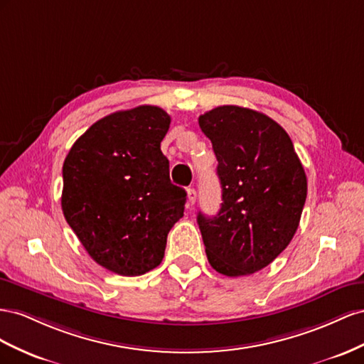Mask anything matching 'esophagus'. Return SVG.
I'll list each match as a JSON object with an SVG mask.
<instances>
[{
    "label": "esophagus",
    "mask_w": 364,
    "mask_h": 364,
    "mask_svg": "<svg viewBox=\"0 0 364 364\" xmlns=\"http://www.w3.org/2000/svg\"><path fill=\"white\" fill-rule=\"evenodd\" d=\"M195 201H196V191L193 188H189L188 189V204L193 205Z\"/></svg>",
    "instance_id": "1"
}]
</instances>
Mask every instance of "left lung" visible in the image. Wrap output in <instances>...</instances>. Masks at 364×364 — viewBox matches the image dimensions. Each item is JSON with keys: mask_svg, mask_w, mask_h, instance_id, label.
I'll use <instances>...</instances> for the list:
<instances>
[{"mask_svg": "<svg viewBox=\"0 0 364 364\" xmlns=\"http://www.w3.org/2000/svg\"><path fill=\"white\" fill-rule=\"evenodd\" d=\"M198 123L223 189L218 215L196 218L207 259L224 276L253 274L293 240L308 192L304 166L287 131L262 112L224 105Z\"/></svg>", "mask_w": 364, "mask_h": 364, "instance_id": "1", "label": "left lung"}]
</instances>
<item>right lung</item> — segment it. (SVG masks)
<instances>
[{
	"mask_svg": "<svg viewBox=\"0 0 364 364\" xmlns=\"http://www.w3.org/2000/svg\"><path fill=\"white\" fill-rule=\"evenodd\" d=\"M169 114L141 105L97 120L62 166V212L88 255L120 276H141L163 261L184 212L186 191L171 183L160 143Z\"/></svg>",
	"mask_w": 364,
	"mask_h": 364,
	"instance_id": "right-lung-1",
	"label": "right lung"
}]
</instances>
